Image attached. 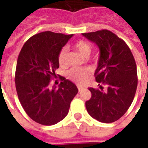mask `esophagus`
I'll list each match as a JSON object with an SVG mask.
<instances>
[{
	"instance_id": "1",
	"label": "esophagus",
	"mask_w": 148,
	"mask_h": 148,
	"mask_svg": "<svg viewBox=\"0 0 148 148\" xmlns=\"http://www.w3.org/2000/svg\"><path fill=\"white\" fill-rule=\"evenodd\" d=\"M77 88H78V90H79V92H81V91H82L84 89V88L82 87V86L81 85H77Z\"/></svg>"
}]
</instances>
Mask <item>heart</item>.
I'll return each instance as SVG.
<instances>
[{
    "label": "heart",
    "mask_w": 148,
    "mask_h": 148,
    "mask_svg": "<svg viewBox=\"0 0 148 148\" xmlns=\"http://www.w3.org/2000/svg\"><path fill=\"white\" fill-rule=\"evenodd\" d=\"M74 47L81 55L84 57H88L90 53L91 48L88 43L84 40H78L75 43ZM67 48L64 47L60 50L58 54V61L61 65L65 64L67 60ZM67 77L71 80L77 82V83H83L88 77L90 75V71L88 68H81V67H72L67 73Z\"/></svg>",
    "instance_id": "1"
}]
</instances>
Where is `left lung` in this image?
<instances>
[{
    "label": "left lung",
    "mask_w": 148,
    "mask_h": 148,
    "mask_svg": "<svg viewBox=\"0 0 148 148\" xmlns=\"http://www.w3.org/2000/svg\"><path fill=\"white\" fill-rule=\"evenodd\" d=\"M99 48L95 80L107 84V90L89 88L91 98L86 101L88 114L102 123H112L128 110L138 86L135 60L124 40L108 30L82 34Z\"/></svg>",
    "instance_id": "1"
}]
</instances>
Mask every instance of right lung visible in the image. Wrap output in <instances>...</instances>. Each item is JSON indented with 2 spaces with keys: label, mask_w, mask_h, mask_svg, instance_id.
<instances>
[{
  "label": "right lung",
  "mask_w": 148,
  "mask_h": 148,
  "mask_svg": "<svg viewBox=\"0 0 148 148\" xmlns=\"http://www.w3.org/2000/svg\"><path fill=\"white\" fill-rule=\"evenodd\" d=\"M72 36L41 32L29 38L19 53L15 72L17 96L27 114L38 124L49 126L62 121L78 92L63 77L58 88L50 83L59 67V52Z\"/></svg>",
  "instance_id": "obj_1"
}]
</instances>
